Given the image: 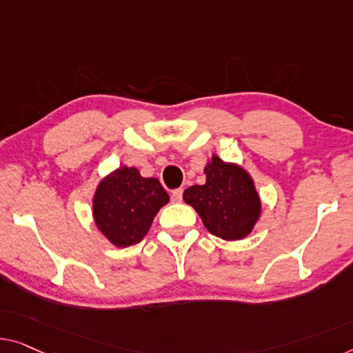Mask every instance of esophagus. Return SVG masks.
Returning a JSON list of instances; mask_svg holds the SVG:
<instances>
[{"mask_svg": "<svg viewBox=\"0 0 353 353\" xmlns=\"http://www.w3.org/2000/svg\"><path fill=\"white\" fill-rule=\"evenodd\" d=\"M182 193H183L182 188H177V190L172 192V193H171V199H172V201L181 203V201H182Z\"/></svg>", "mask_w": 353, "mask_h": 353, "instance_id": "34e87169", "label": "esophagus"}]
</instances>
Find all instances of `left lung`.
I'll use <instances>...</instances> for the list:
<instances>
[{"instance_id":"obj_1","label":"left lung","mask_w":353,"mask_h":353,"mask_svg":"<svg viewBox=\"0 0 353 353\" xmlns=\"http://www.w3.org/2000/svg\"><path fill=\"white\" fill-rule=\"evenodd\" d=\"M206 182L183 192L210 234L225 241L244 239L261 214V201L249 172L217 155L204 166Z\"/></svg>"}]
</instances>
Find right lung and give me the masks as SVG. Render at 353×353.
<instances>
[{
	"label": "right lung",
	"mask_w": 353,
	"mask_h": 353,
	"mask_svg": "<svg viewBox=\"0 0 353 353\" xmlns=\"http://www.w3.org/2000/svg\"><path fill=\"white\" fill-rule=\"evenodd\" d=\"M170 201L159 179L143 177L136 168L120 166L98 183L93 219L115 247L143 241L157 212Z\"/></svg>",
	"instance_id": "add662e5"
}]
</instances>
